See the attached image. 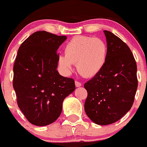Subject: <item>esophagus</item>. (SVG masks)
Returning <instances> with one entry per match:
<instances>
[{
	"label": "esophagus",
	"instance_id": "obj_1",
	"mask_svg": "<svg viewBox=\"0 0 147 147\" xmlns=\"http://www.w3.org/2000/svg\"><path fill=\"white\" fill-rule=\"evenodd\" d=\"M75 85L76 87H80V86H81V83L79 82V81H76Z\"/></svg>",
	"mask_w": 147,
	"mask_h": 147
}]
</instances>
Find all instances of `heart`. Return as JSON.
<instances>
[{
  "mask_svg": "<svg viewBox=\"0 0 147 147\" xmlns=\"http://www.w3.org/2000/svg\"><path fill=\"white\" fill-rule=\"evenodd\" d=\"M107 45L100 38L78 36L66 44L65 54H60L58 63L66 73H70L76 63L77 71L85 77L98 74L107 60Z\"/></svg>",
  "mask_w": 147,
  "mask_h": 147,
  "instance_id": "obj_1",
  "label": "heart"
}]
</instances>
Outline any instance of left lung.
Segmentation results:
<instances>
[{
  "label": "left lung",
  "mask_w": 147,
  "mask_h": 147,
  "mask_svg": "<svg viewBox=\"0 0 147 147\" xmlns=\"http://www.w3.org/2000/svg\"><path fill=\"white\" fill-rule=\"evenodd\" d=\"M107 60L101 71L84 84V109L96 124L108 125L130 110L138 86L136 63L129 46L111 32L104 30Z\"/></svg>",
  "instance_id": "1"
}]
</instances>
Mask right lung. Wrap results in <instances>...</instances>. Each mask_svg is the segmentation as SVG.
Segmentation results:
<instances>
[{
	"label": "right lung",
	"mask_w": 147,
	"mask_h": 147,
	"mask_svg": "<svg viewBox=\"0 0 147 147\" xmlns=\"http://www.w3.org/2000/svg\"><path fill=\"white\" fill-rule=\"evenodd\" d=\"M66 39L65 36L39 30L18 49L13 86L18 107L32 124L54 122L61 113L64 98L75 90L74 79L59 75L56 70V51Z\"/></svg>",
	"instance_id": "right-lung-1"
}]
</instances>
